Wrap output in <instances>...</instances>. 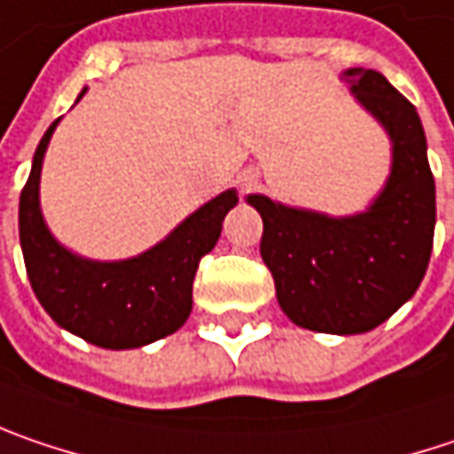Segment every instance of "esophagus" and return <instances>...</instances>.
Wrapping results in <instances>:
<instances>
[{"label":"esophagus","mask_w":454,"mask_h":454,"mask_svg":"<svg viewBox=\"0 0 454 454\" xmlns=\"http://www.w3.org/2000/svg\"><path fill=\"white\" fill-rule=\"evenodd\" d=\"M240 183H243V188L247 191V188H253V185L258 183V176H255V173H243V176H240Z\"/></svg>","instance_id":"esophagus-1"}]
</instances>
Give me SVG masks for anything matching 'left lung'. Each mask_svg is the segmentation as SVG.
<instances>
[{
	"label": "left lung",
	"instance_id": "1",
	"mask_svg": "<svg viewBox=\"0 0 454 454\" xmlns=\"http://www.w3.org/2000/svg\"><path fill=\"white\" fill-rule=\"evenodd\" d=\"M340 80L390 139V176L364 211L333 216L263 193L247 204L263 219L261 255L284 315L308 331L356 336L385 323L427 274L437 199L416 108L374 69Z\"/></svg>",
	"mask_w": 454,
	"mask_h": 454
}]
</instances>
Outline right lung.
<instances>
[{
  "label": "right lung",
  "instance_id": "1",
  "mask_svg": "<svg viewBox=\"0 0 454 454\" xmlns=\"http://www.w3.org/2000/svg\"><path fill=\"white\" fill-rule=\"evenodd\" d=\"M84 92L87 87L77 100ZM59 121L43 134L20 193V247L38 302L56 325L100 348H139L176 333L193 308L199 261L219 240L238 191H222L139 255L121 261L77 255L53 238L41 211V170Z\"/></svg>",
  "mask_w": 454,
  "mask_h": 454
}]
</instances>
